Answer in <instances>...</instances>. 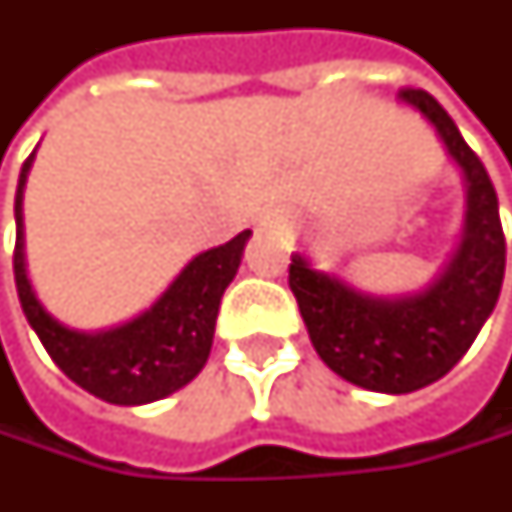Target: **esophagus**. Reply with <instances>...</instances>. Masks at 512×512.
I'll use <instances>...</instances> for the list:
<instances>
[{"label":"esophagus","mask_w":512,"mask_h":512,"mask_svg":"<svg viewBox=\"0 0 512 512\" xmlns=\"http://www.w3.org/2000/svg\"><path fill=\"white\" fill-rule=\"evenodd\" d=\"M270 225H282V227H285L287 219H285V216H273V219H270Z\"/></svg>","instance_id":"34e87169"}]
</instances>
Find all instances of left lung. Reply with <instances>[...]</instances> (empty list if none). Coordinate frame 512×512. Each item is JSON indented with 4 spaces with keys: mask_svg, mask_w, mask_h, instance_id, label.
Segmentation results:
<instances>
[{
    "mask_svg": "<svg viewBox=\"0 0 512 512\" xmlns=\"http://www.w3.org/2000/svg\"><path fill=\"white\" fill-rule=\"evenodd\" d=\"M399 99L433 122L467 179L464 239L453 262L424 293L404 299L364 296L336 276L310 270L299 253L287 270L322 362L376 393H413L456 367L499 302L507 253L496 187L482 159L427 90L402 88Z\"/></svg>",
    "mask_w": 512,
    "mask_h": 512,
    "instance_id": "left-lung-1",
    "label": "left lung"
}]
</instances>
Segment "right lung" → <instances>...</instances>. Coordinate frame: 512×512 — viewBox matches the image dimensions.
Segmentation results:
<instances>
[{
	"mask_svg": "<svg viewBox=\"0 0 512 512\" xmlns=\"http://www.w3.org/2000/svg\"><path fill=\"white\" fill-rule=\"evenodd\" d=\"M30 159H25L16 187V247H13V279L22 310L50 359L70 382L110 404H148L165 399L185 387L210 356L219 302L233 282L250 230L239 233L227 245L199 253L179 273L170 290L128 325L105 333H79L59 325L36 302L25 273L22 253V190L28 179Z\"/></svg>",
	"mask_w": 512,
	"mask_h": 512,
	"instance_id": "right-lung-1",
	"label": "right lung"
}]
</instances>
